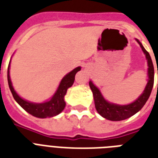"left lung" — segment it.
Wrapping results in <instances>:
<instances>
[{
	"mask_svg": "<svg viewBox=\"0 0 158 158\" xmlns=\"http://www.w3.org/2000/svg\"><path fill=\"white\" fill-rule=\"evenodd\" d=\"M137 43L139 44L140 48L143 52L148 62V83L146 84L144 90L141 95L138 98L135 102L127 105H119V104L112 103L106 101L104 97L102 96L101 91L93 83L92 80L89 81V86L93 92L94 95V104L96 107L97 111L106 120H112V121H120V120H125L132 116L135 114L139 111L145 105L146 102L149 98L151 92H152L153 83H154V68L152 64V59L149 53L145 50L142 43L135 38ZM158 74V73H157Z\"/></svg>",
	"mask_w": 158,
	"mask_h": 158,
	"instance_id": "1",
	"label": "left lung"
}]
</instances>
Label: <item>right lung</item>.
<instances>
[{
	"label": "right lung",
	"instance_id": "1",
	"mask_svg": "<svg viewBox=\"0 0 158 158\" xmlns=\"http://www.w3.org/2000/svg\"><path fill=\"white\" fill-rule=\"evenodd\" d=\"M10 60L8 71H7V79H8L9 88L10 89L14 98L23 110H25L30 115H33L35 117L42 118V119L56 116V115H59L60 113L64 110V106H65L64 96L66 94L67 89L73 85L75 74L77 72L81 69L80 66L76 67L72 71L65 74L61 79V81L56 91L53 94V96L48 101L43 102L41 103H37V102H32L24 100L16 93L13 85H12V82H11L10 76Z\"/></svg>",
	"mask_w": 158,
	"mask_h": 158
}]
</instances>
